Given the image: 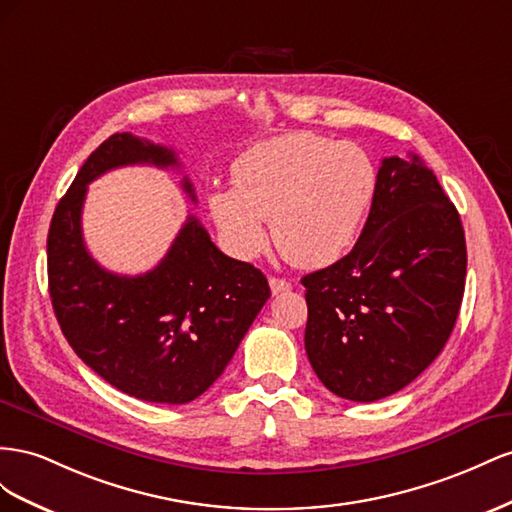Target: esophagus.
<instances>
[{"mask_svg": "<svg viewBox=\"0 0 512 512\" xmlns=\"http://www.w3.org/2000/svg\"><path fill=\"white\" fill-rule=\"evenodd\" d=\"M270 289H272V296H279L283 291L291 289V283L285 279H279V276H270Z\"/></svg>", "mask_w": 512, "mask_h": 512, "instance_id": "1", "label": "esophagus"}]
</instances>
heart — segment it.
<instances>
[{
    "mask_svg": "<svg viewBox=\"0 0 512 512\" xmlns=\"http://www.w3.org/2000/svg\"><path fill=\"white\" fill-rule=\"evenodd\" d=\"M233 188L208 195L223 244L238 259L266 251L268 233L300 268H324L352 251L375 197L377 171L356 143L315 133L261 141L236 158Z\"/></svg>",
    "mask_w": 512,
    "mask_h": 512,
    "instance_id": "heart-1",
    "label": "heart"
}]
</instances>
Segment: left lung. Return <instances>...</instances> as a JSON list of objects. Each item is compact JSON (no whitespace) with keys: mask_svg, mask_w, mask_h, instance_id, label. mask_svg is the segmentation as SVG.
Instances as JSON below:
<instances>
[{"mask_svg":"<svg viewBox=\"0 0 512 512\" xmlns=\"http://www.w3.org/2000/svg\"><path fill=\"white\" fill-rule=\"evenodd\" d=\"M465 268L461 218L433 171L416 154L384 158L352 253L302 279L321 384L371 403L414 382L455 328Z\"/></svg>","mask_w":512,"mask_h":512,"instance_id":"obj_1","label":"left lung"}]
</instances>
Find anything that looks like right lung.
I'll return each instance as SVG.
<instances>
[{
	"label": "right lung",
	"instance_id": "1",
	"mask_svg": "<svg viewBox=\"0 0 512 512\" xmlns=\"http://www.w3.org/2000/svg\"><path fill=\"white\" fill-rule=\"evenodd\" d=\"M126 165L180 167L171 148L130 133L98 145L51 218V304L70 347L105 382L141 401L180 405L221 377L270 287L261 270L218 251L195 216L150 272L98 266L81 231L87 184ZM182 188L195 201L188 178Z\"/></svg>",
	"mask_w": 512,
	"mask_h": 512
}]
</instances>
